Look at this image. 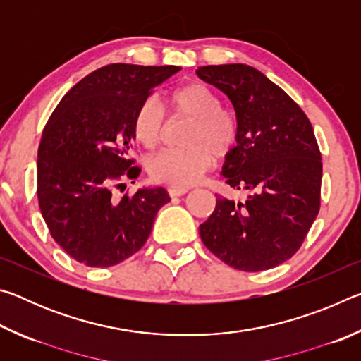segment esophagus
I'll use <instances>...</instances> for the list:
<instances>
[{
	"mask_svg": "<svg viewBox=\"0 0 361 361\" xmlns=\"http://www.w3.org/2000/svg\"><path fill=\"white\" fill-rule=\"evenodd\" d=\"M188 192V188H170L169 189V194L172 195V197H176V195H183Z\"/></svg>",
	"mask_w": 361,
	"mask_h": 361,
	"instance_id": "34e87169",
	"label": "esophagus"
}]
</instances>
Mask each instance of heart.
<instances>
[{
    "mask_svg": "<svg viewBox=\"0 0 361 361\" xmlns=\"http://www.w3.org/2000/svg\"><path fill=\"white\" fill-rule=\"evenodd\" d=\"M169 113L191 119L186 145L191 148L166 149L152 156L146 169L152 180L173 188L194 185L212 167L213 156L224 157L237 142V122L229 109L221 106L210 85L191 82L167 97ZM164 114L154 100L143 102L133 116V138L152 149L161 142Z\"/></svg>",
    "mask_w": 361,
    "mask_h": 361,
    "instance_id": "b5f03b06",
    "label": "heart"
}]
</instances>
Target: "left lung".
Returning a JSON list of instances; mask_svg holds the SVG:
<instances>
[{
    "instance_id": "left-lung-1",
    "label": "left lung",
    "mask_w": 361,
    "mask_h": 361,
    "mask_svg": "<svg viewBox=\"0 0 361 361\" xmlns=\"http://www.w3.org/2000/svg\"><path fill=\"white\" fill-rule=\"evenodd\" d=\"M197 76L229 97L237 118V146L223 176L247 192L216 207L199 232L226 264L259 272L295 255L320 210L322 154L307 116L261 71L243 63L200 66Z\"/></svg>"
}]
</instances>
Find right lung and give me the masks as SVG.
Returning <instances> with one entry per match:
<instances>
[{
  "mask_svg": "<svg viewBox=\"0 0 361 361\" xmlns=\"http://www.w3.org/2000/svg\"><path fill=\"white\" fill-rule=\"evenodd\" d=\"M180 70L102 66L73 85L49 118L38 148V202L54 240L78 262L109 267L130 258L170 202L161 186L122 197L116 191L142 172L129 157L133 116Z\"/></svg>",
  "mask_w": 361,
  "mask_h": 361,
  "instance_id": "right-lung-1",
  "label": "right lung"
}]
</instances>
